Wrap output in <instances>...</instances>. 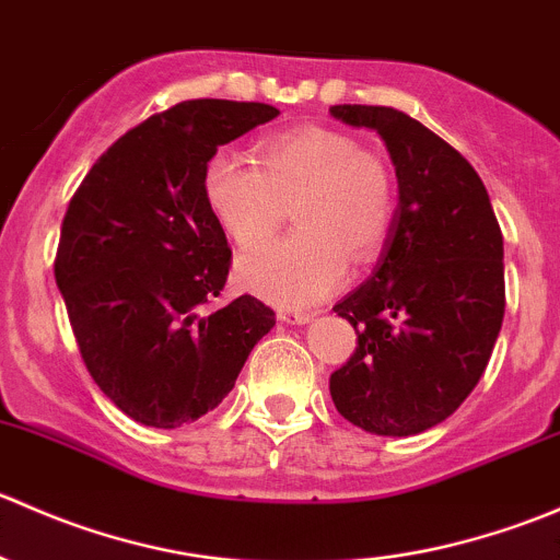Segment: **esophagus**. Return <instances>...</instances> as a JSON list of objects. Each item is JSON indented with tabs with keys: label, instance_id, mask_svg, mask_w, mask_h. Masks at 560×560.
I'll return each mask as SVG.
<instances>
[{
	"label": "esophagus",
	"instance_id": "obj_1",
	"mask_svg": "<svg viewBox=\"0 0 560 560\" xmlns=\"http://www.w3.org/2000/svg\"><path fill=\"white\" fill-rule=\"evenodd\" d=\"M279 322H284V325H306V322L314 319L312 312H295V308H279Z\"/></svg>",
	"mask_w": 560,
	"mask_h": 560
}]
</instances>
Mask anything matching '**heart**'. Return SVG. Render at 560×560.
<instances>
[{
  "mask_svg": "<svg viewBox=\"0 0 560 560\" xmlns=\"http://www.w3.org/2000/svg\"><path fill=\"white\" fill-rule=\"evenodd\" d=\"M257 167L217 154L202 171L206 202L241 248L268 244L287 208L298 230L238 262V281L284 308H306L371 262L393 222V175L358 140L327 127H295L257 143Z\"/></svg>",
  "mask_w": 560,
  "mask_h": 560,
  "instance_id": "1",
  "label": "heart"
}]
</instances>
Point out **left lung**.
Returning <instances> with one entry per match:
<instances>
[{"mask_svg":"<svg viewBox=\"0 0 560 560\" xmlns=\"http://www.w3.org/2000/svg\"><path fill=\"white\" fill-rule=\"evenodd\" d=\"M385 140L398 208L374 276L332 306L358 332L330 374L338 415L380 436L447 420L488 369L504 322V235L488 189L460 154L406 113L332 105Z\"/></svg>","mask_w":560,"mask_h":560,"instance_id":"1","label":"left lung"}]
</instances>
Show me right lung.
Here are the masks:
<instances>
[{
    "instance_id": "1",
    "label": "right lung",
    "mask_w": 560,
    "mask_h": 560,
    "mask_svg": "<svg viewBox=\"0 0 560 560\" xmlns=\"http://www.w3.org/2000/svg\"><path fill=\"white\" fill-rule=\"evenodd\" d=\"M273 105L186 100L94 162L67 206L54 276L89 374L140 425L180 428L217 409L276 325L252 295L217 303L233 252L202 191L219 145Z\"/></svg>"
}]
</instances>
